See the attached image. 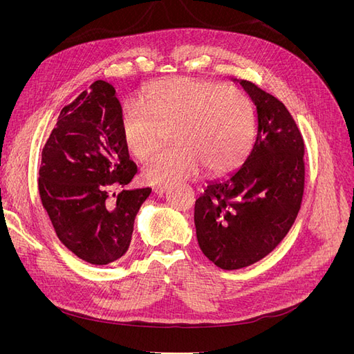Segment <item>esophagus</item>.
<instances>
[{"instance_id":"obj_1","label":"esophagus","mask_w":354,"mask_h":354,"mask_svg":"<svg viewBox=\"0 0 354 354\" xmlns=\"http://www.w3.org/2000/svg\"><path fill=\"white\" fill-rule=\"evenodd\" d=\"M165 192H167V186H155L153 187V194L158 196H164Z\"/></svg>"}]
</instances>
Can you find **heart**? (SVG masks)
I'll return each instance as SVG.
<instances>
[{"mask_svg": "<svg viewBox=\"0 0 354 354\" xmlns=\"http://www.w3.org/2000/svg\"><path fill=\"white\" fill-rule=\"evenodd\" d=\"M140 106L125 108L120 118L128 153L147 159L171 131L176 147L145 165L142 180L168 186L199 174L211 177L236 171L252 152L257 118L251 100L220 84L171 78L143 90Z\"/></svg>", "mask_w": 354, "mask_h": 354, "instance_id": "1", "label": "heart"}]
</instances>
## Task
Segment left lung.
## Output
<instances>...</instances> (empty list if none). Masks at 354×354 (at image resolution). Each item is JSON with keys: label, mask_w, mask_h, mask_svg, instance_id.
Here are the masks:
<instances>
[{"label": "left lung", "mask_w": 354, "mask_h": 354, "mask_svg": "<svg viewBox=\"0 0 354 354\" xmlns=\"http://www.w3.org/2000/svg\"><path fill=\"white\" fill-rule=\"evenodd\" d=\"M255 104L259 131L234 173L212 180L195 203L199 248L224 270L270 254L294 224L304 190V142L282 102L233 78Z\"/></svg>", "instance_id": "left-lung-1"}]
</instances>
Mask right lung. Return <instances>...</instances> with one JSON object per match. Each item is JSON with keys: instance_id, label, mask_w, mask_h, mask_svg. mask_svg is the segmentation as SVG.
<instances>
[{"instance_id": "1", "label": "right lung", "mask_w": 354, "mask_h": 354, "mask_svg": "<svg viewBox=\"0 0 354 354\" xmlns=\"http://www.w3.org/2000/svg\"><path fill=\"white\" fill-rule=\"evenodd\" d=\"M121 104L109 82L62 109L39 167V196L57 238L81 260L111 264L128 251L134 220L152 189L125 187L137 173L121 134Z\"/></svg>"}]
</instances>
